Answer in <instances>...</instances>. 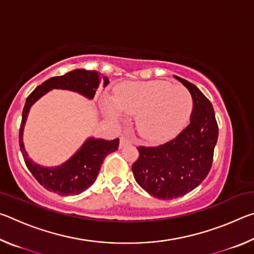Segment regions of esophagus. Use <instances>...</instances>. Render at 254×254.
Masks as SVG:
<instances>
[{"label": "esophagus", "mask_w": 254, "mask_h": 254, "mask_svg": "<svg viewBox=\"0 0 254 254\" xmlns=\"http://www.w3.org/2000/svg\"><path fill=\"white\" fill-rule=\"evenodd\" d=\"M131 143V141H130V139H128L127 136H126V135H123V136H121L120 137V147L121 148H123V147H126V145H127V144H130Z\"/></svg>", "instance_id": "34e87169"}]
</instances>
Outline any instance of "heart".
I'll return each mask as SVG.
<instances>
[{"instance_id":"1","label":"heart","mask_w":254,"mask_h":254,"mask_svg":"<svg viewBox=\"0 0 254 254\" xmlns=\"http://www.w3.org/2000/svg\"><path fill=\"white\" fill-rule=\"evenodd\" d=\"M102 107L114 121L126 113L135 114L140 135L151 142H163L177 135L187 124L192 97L186 87L168 81H127L115 88L113 97H102Z\"/></svg>"}]
</instances>
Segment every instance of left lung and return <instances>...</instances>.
<instances>
[{
	"label": "left lung",
	"instance_id": "1",
	"mask_svg": "<svg viewBox=\"0 0 254 254\" xmlns=\"http://www.w3.org/2000/svg\"><path fill=\"white\" fill-rule=\"evenodd\" d=\"M192 97L190 123L176 139L159 147L137 148L133 163L136 183L159 199H174L191 191L208 175L218 127L210 102L194 84L174 76Z\"/></svg>",
	"mask_w": 254,
	"mask_h": 254
}]
</instances>
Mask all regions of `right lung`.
I'll list each match as a JSON object with an SVG mask.
<instances>
[{
  "label": "right lung",
  "instance_id": "right-lung-1",
  "mask_svg": "<svg viewBox=\"0 0 254 254\" xmlns=\"http://www.w3.org/2000/svg\"><path fill=\"white\" fill-rule=\"evenodd\" d=\"M109 83V77L102 76L101 72L80 68L46 80L38 86L25 101L19 134L20 149L30 173L47 190L62 196L81 194L95 183L102 163L107 154L117 151L120 140L109 141L101 137L88 136L80 148L62 165L53 167L39 165L29 157L23 142L24 126L30 109L53 89L74 92L87 100H93L98 86L103 85V87H105Z\"/></svg>",
  "mask_w": 254,
  "mask_h": 254
}]
</instances>
